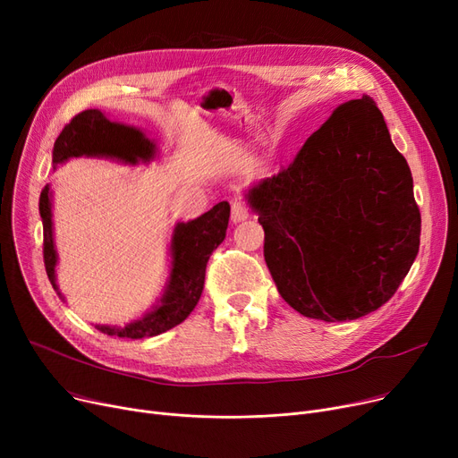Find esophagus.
Returning a JSON list of instances; mask_svg holds the SVG:
<instances>
[{
    "mask_svg": "<svg viewBox=\"0 0 458 458\" xmlns=\"http://www.w3.org/2000/svg\"><path fill=\"white\" fill-rule=\"evenodd\" d=\"M245 219H249V209H247V206H245V202H242V200H233L232 202V223H242V221H245Z\"/></svg>",
    "mask_w": 458,
    "mask_h": 458,
    "instance_id": "34e87169",
    "label": "esophagus"
}]
</instances>
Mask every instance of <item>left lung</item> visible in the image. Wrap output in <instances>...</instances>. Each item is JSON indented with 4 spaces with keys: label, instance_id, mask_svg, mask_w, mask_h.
<instances>
[{
    "label": "left lung",
    "instance_id": "obj_1",
    "mask_svg": "<svg viewBox=\"0 0 458 458\" xmlns=\"http://www.w3.org/2000/svg\"><path fill=\"white\" fill-rule=\"evenodd\" d=\"M263 256L301 316L352 321L397 292L420 250L406 159L369 96L335 109L293 163L249 187Z\"/></svg>",
    "mask_w": 458,
    "mask_h": 458
}]
</instances>
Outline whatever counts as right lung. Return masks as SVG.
I'll return each mask as SVG.
<instances>
[{
    "instance_id": "1",
    "label": "right lung",
    "mask_w": 458,
    "mask_h": 458,
    "mask_svg": "<svg viewBox=\"0 0 458 458\" xmlns=\"http://www.w3.org/2000/svg\"><path fill=\"white\" fill-rule=\"evenodd\" d=\"M157 147L142 130L109 120L100 109H87L70 120L59 133L52 163L54 168L72 157H107L126 165L150 163L156 159ZM38 211L44 226V266L54 290L64 301L57 285V250L54 243L52 189L46 185L40 192ZM230 219V204L219 202L209 211L187 223H176L171 237V266L156 304L139 319L124 327L96 325L100 332L118 338L140 340L157 335L180 325L195 310L202 290L206 266L211 252L225 242Z\"/></svg>"
}]
</instances>
